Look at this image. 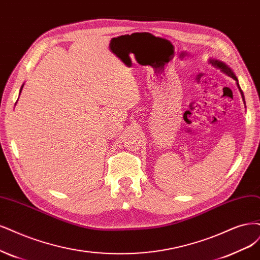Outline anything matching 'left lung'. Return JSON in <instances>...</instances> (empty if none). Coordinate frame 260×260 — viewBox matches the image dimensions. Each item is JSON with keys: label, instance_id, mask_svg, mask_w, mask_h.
<instances>
[{"label": "left lung", "instance_id": "8db88e82", "mask_svg": "<svg viewBox=\"0 0 260 260\" xmlns=\"http://www.w3.org/2000/svg\"><path fill=\"white\" fill-rule=\"evenodd\" d=\"M210 63H212V66H213V67H215V68L220 69V71H222L223 73L227 74V75H228V76H230V77H232V78H234L235 80H237V85H238V87H239V84H238V78L236 77L235 73L232 72L231 69H230L228 66H226L225 63H223V62H220V61H218V60H210ZM239 89H240V92H241V94H242V96H243V92H242V90H241V88H240V87H239ZM243 99H244V96H243Z\"/></svg>", "mask_w": 260, "mask_h": 260}]
</instances>
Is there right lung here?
I'll list each match as a JSON object with an SVG mask.
<instances>
[{
	"label": "right lung",
	"mask_w": 260,
	"mask_h": 260,
	"mask_svg": "<svg viewBox=\"0 0 260 260\" xmlns=\"http://www.w3.org/2000/svg\"><path fill=\"white\" fill-rule=\"evenodd\" d=\"M21 89H22V87H21ZM21 89H20V92H21Z\"/></svg>",
	"instance_id": "obj_1"
}]
</instances>
